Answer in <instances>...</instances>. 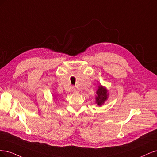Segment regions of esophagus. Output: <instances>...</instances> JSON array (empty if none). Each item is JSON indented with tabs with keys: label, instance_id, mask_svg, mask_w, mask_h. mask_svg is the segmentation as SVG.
I'll use <instances>...</instances> for the list:
<instances>
[{
	"label": "esophagus",
	"instance_id": "34e87169",
	"mask_svg": "<svg viewBox=\"0 0 157 157\" xmlns=\"http://www.w3.org/2000/svg\"><path fill=\"white\" fill-rule=\"evenodd\" d=\"M72 92L73 93H79V90L76 88H75V87H72Z\"/></svg>",
	"mask_w": 157,
	"mask_h": 157
}]
</instances>
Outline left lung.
Here are the masks:
<instances>
[{"mask_svg":"<svg viewBox=\"0 0 157 157\" xmlns=\"http://www.w3.org/2000/svg\"><path fill=\"white\" fill-rule=\"evenodd\" d=\"M97 96L96 97V102L97 103L98 105H102L108 98V94L107 93V90L102 87V86H100L97 90Z\"/></svg>","mask_w":157,"mask_h":157,"instance_id":"obj_1","label":"left lung"}]
</instances>
